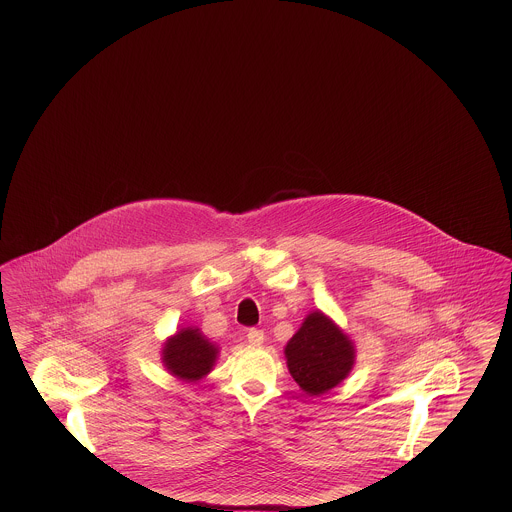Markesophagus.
Returning a JSON list of instances; mask_svg holds the SVG:
<instances>
[{"mask_svg":"<svg viewBox=\"0 0 512 512\" xmlns=\"http://www.w3.org/2000/svg\"><path fill=\"white\" fill-rule=\"evenodd\" d=\"M247 341H249L251 345H261V343L265 341V334H263V330L249 328V330H247Z\"/></svg>","mask_w":512,"mask_h":512,"instance_id":"obj_1","label":"esophagus"}]
</instances>
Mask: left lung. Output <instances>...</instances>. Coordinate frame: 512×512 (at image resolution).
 I'll return each mask as SVG.
<instances>
[{
    "mask_svg": "<svg viewBox=\"0 0 512 512\" xmlns=\"http://www.w3.org/2000/svg\"><path fill=\"white\" fill-rule=\"evenodd\" d=\"M286 359L299 388L320 395L349 374L355 349L340 328L317 311L305 318L299 332L288 341Z\"/></svg>",
    "mask_w": 512,
    "mask_h": 512,
    "instance_id": "left-lung-1",
    "label": "left lung"
}]
</instances>
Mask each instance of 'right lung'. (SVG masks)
<instances>
[{
	"instance_id": "add662e5",
	"label": "right lung",
	"mask_w": 512,
	"mask_h": 512,
	"mask_svg": "<svg viewBox=\"0 0 512 512\" xmlns=\"http://www.w3.org/2000/svg\"><path fill=\"white\" fill-rule=\"evenodd\" d=\"M217 357V347L205 340L197 330H182L163 351V361L174 376L195 382L205 376Z\"/></svg>"
}]
</instances>
